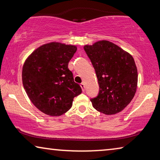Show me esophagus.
Returning <instances> with one entry per match:
<instances>
[{"mask_svg": "<svg viewBox=\"0 0 160 160\" xmlns=\"http://www.w3.org/2000/svg\"><path fill=\"white\" fill-rule=\"evenodd\" d=\"M80 87H81V88H82V89L83 92H84V90H85V84H84V83L82 82V83H81Z\"/></svg>", "mask_w": 160, "mask_h": 160, "instance_id": "1", "label": "esophagus"}]
</instances>
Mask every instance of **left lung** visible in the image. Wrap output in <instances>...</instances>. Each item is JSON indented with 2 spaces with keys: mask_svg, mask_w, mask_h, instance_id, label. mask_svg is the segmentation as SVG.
Wrapping results in <instances>:
<instances>
[{
  "mask_svg": "<svg viewBox=\"0 0 160 160\" xmlns=\"http://www.w3.org/2000/svg\"><path fill=\"white\" fill-rule=\"evenodd\" d=\"M83 48L92 61L99 93L91 99L96 110L106 115L122 112L133 99L138 73L132 56L116 44L102 40Z\"/></svg>",
  "mask_w": 160,
  "mask_h": 160,
  "instance_id": "1",
  "label": "left lung"
}]
</instances>
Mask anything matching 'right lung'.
Returning a JSON list of instances; mask_svg holds the SVG:
<instances>
[{
	"mask_svg": "<svg viewBox=\"0 0 160 160\" xmlns=\"http://www.w3.org/2000/svg\"><path fill=\"white\" fill-rule=\"evenodd\" d=\"M77 47L59 42L39 46L26 58L22 69L26 92L33 105L44 114L59 117L72 107L82 88L73 81L68 64Z\"/></svg>",
	"mask_w": 160,
	"mask_h": 160,
	"instance_id": "right-lung-1",
	"label": "right lung"
}]
</instances>
